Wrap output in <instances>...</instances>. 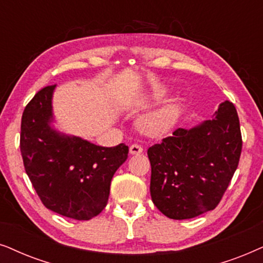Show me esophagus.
Here are the masks:
<instances>
[{
  "instance_id": "1",
  "label": "esophagus",
  "mask_w": 263,
  "mask_h": 263,
  "mask_svg": "<svg viewBox=\"0 0 263 263\" xmlns=\"http://www.w3.org/2000/svg\"><path fill=\"white\" fill-rule=\"evenodd\" d=\"M143 153V146L139 144H132L129 146V154L132 155H139V154Z\"/></svg>"
}]
</instances>
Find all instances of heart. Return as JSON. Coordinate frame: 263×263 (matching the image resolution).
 Returning a JSON list of instances; mask_svg holds the SVG:
<instances>
[{"instance_id":"heart-1","label":"heart","mask_w":263,"mask_h":263,"mask_svg":"<svg viewBox=\"0 0 263 263\" xmlns=\"http://www.w3.org/2000/svg\"><path fill=\"white\" fill-rule=\"evenodd\" d=\"M178 114H179V107L176 103L166 104L142 117L139 120V128L146 135H162L172 127Z\"/></svg>"}]
</instances>
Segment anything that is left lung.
Here are the masks:
<instances>
[{"label": "left lung", "mask_w": 263, "mask_h": 263, "mask_svg": "<svg viewBox=\"0 0 263 263\" xmlns=\"http://www.w3.org/2000/svg\"><path fill=\"white\" fill-rule=\"evenodd\" d=\"M241 145L239 118L230 101L220 104L212 120L177 128L148 149L154 204L174 220L215 209L239 163Z\"/></svg>", "instance_id": "8db88e82"}]
</instances>
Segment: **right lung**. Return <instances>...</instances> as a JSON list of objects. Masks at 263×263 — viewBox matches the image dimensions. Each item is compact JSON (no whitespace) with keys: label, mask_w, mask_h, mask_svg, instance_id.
<instances>
[{"label":"right lung","mask_w":263,"mask_h":263,"mask_svg":"<svg viewBox=\"0 0 263 263\" xmlns=\"http://www.w3.org/2000/svg\"><path fill=\"white\" fill-rule=\"evenodd\" d=\"M54 89L55 85L41 89L24 109V167L48 209L71 219L90 220L107 205L111 178L127 159L128 146L106 148L51 129Z\"/></svg>","instance_id":"add662e5"}]
</instances>
